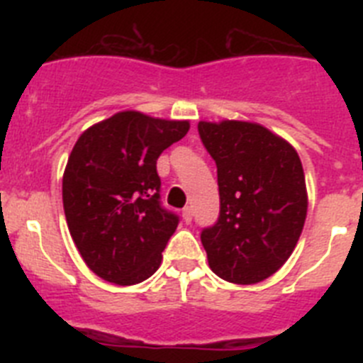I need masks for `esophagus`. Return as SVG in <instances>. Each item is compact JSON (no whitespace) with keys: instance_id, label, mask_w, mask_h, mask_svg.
<instances>
[{"instance_id":"1","label":"esophagus","mask_w":363,"mask_h":363,"mask_svg":"<svg viewBox=\"0 0 363 363\" xmlns=\"http://www.w3.org/2000/svg\"><path fill=\"white\" fill-rule=\"evenodd\" d=\"M182 216H184L185 223H191V221H192V209H191V207H185V209L182 211Z\"/></svg>"}]
</instances>
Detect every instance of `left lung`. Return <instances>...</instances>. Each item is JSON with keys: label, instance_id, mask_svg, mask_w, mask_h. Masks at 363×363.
<instances>
[{"label": "left lung", "instance_id": "left-lung-1", "mask_svg": "<svg viewBox=\"0 0 363 363\" xmlns=\"http://www.w3.org/2000/svg\"><path fill=\"white\" fill-rule=\"evenodd\" d=\"M218 169L220 216L201 230L218 277L240 285L265 280L293 255L307 216L300 156L291 143L251 121L198 123Z\"/></svg>", "mask_w": 363, "mask_h": 363}]
</instances>
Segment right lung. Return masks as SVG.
Listing matches in <instances>:
<instances>
[{
    "label": "right lung",
    "instance_id": "obj_1",
    "mask_svg": "<svg viewBox=\"0 0 363 363\" xmlns=\"http://www.w3.org/2000/svg\"><path fill=\"white\" fill-rule=\"evenodd\" d=\"M189 127L123 111L78 138L63 172V209L83 262L99 278L134 285L158 271L179 218L162 207L156 162Z\"/></svg>",
    "mask_w": 363,
    "mask_h": 363
}]
</instances>
